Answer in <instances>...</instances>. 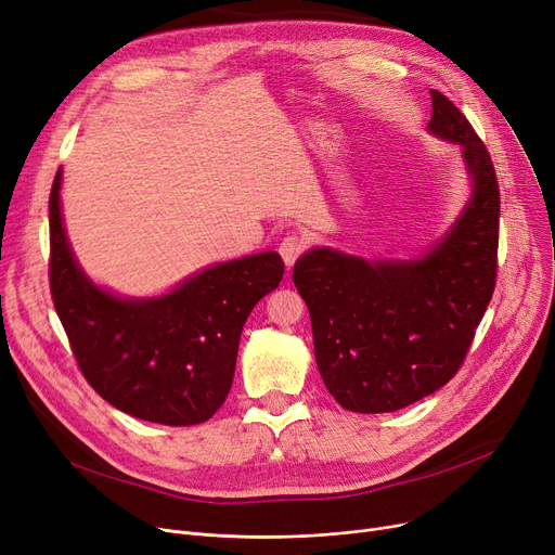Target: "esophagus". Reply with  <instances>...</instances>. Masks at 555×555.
Wrapping results in <instances>:
<instances>
[{"instance_id": "1", "label": "esophagus", "mask_w": 555, "mask_h": 555, "mask_svg": "<svg viewBox=\"0 0 555 555\" xmlns=\"http://www.w3.org/2000/svg\"><path fill=\"white\" fill-rule=\"evenodd\" d=\"M310 245V238L306 236V233H299V231H289L287 236L281 241L279 245V254L283 258L285 266H295V260L308 249Z\"/></svg>"}]
</instances>
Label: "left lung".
I'll use <instances>...</instances> for the list:
<instances>
[{
	"label": "left lung",
	"mask_w": 555,
	"mask_h": 555,
	"mask_svg": "<svg viewBox=\"0 0 555 555\" xmlns=\"http://www.w3.org/2000/svg\"><path fill=\"white\" fill-rule=\"evenodd\" d=\"M427 130L459 145L473 182L446 236L412 260L314 247L295 262L319 373L344 410L358 414L396 412L448 385L498 279L500 184L486 145L436 90Z\"/></svg>",
	"instance_id": "8db88e82"
}]
</instances>
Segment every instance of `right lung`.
<instances>
[{"label": "right lung", "mask_w": 555, "mask_h": 555, "mask_svg": "<svg viewBox=\"0 0 555 555\" xmlns=\"http://www.w3.org/2000/svg\"><path fill=\"white\" fill-rule=\"evenodd\" d=\"M61 182L63 168L49 197V283L85 380L141 421H209L231 389L249 312L283 279L281 256L218 262L162 297H116L78 266L63 227Z\"/></svg>", "instance_id": "right-lung-1"}]
</instances>
